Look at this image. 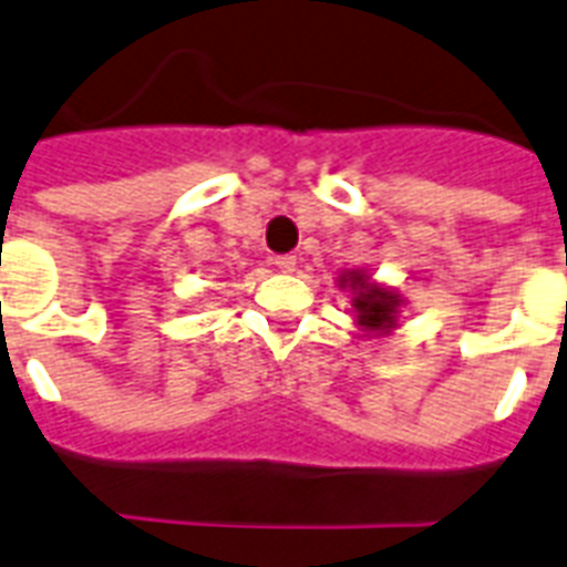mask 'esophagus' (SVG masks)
Masks as SVG:
<instances>
[{"label":"esophagus","mask_w":567,"mask_h":567,"mask_svg":"<svg viewBox=\"0 0 567 567\" xmlns=\"http://www.w3.org/2000/svg\"><path fill=\"white\" fill-rule=\"evenodd\" d=\"M274 265L276 270H282V274H293V270H297V256H276Z\"/></svg>","instance_id":"1"}]
</instances>
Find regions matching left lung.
<instances>
[{"instance_id":"left-lung-1","label":"left lung","mask_w":567,"mask_h":567,"mask_svg":"<svg viewBox=\"0 0 567 567\" xmlns=\"http://www.w3.org/2000/svg\"><path fill=\"white\" fill-rule=\"evenodd\" d=\"M336 285L350 293L353 323L362 332V338H385L394 329H400V311L405 306V297L396 288L377 282L362 267L341 270Z\"/></svg>"}]
</instances>
